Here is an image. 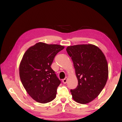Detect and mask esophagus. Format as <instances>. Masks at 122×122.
Returning <instances> with one entry per match:
<instances>
[{
    "label": "esophagus",
    "mask_w": 122,
    "mask_h": 122,
    "mask_svg": "<svg viewBox=\"0 0 122 122\" xmlns=\"http://www.w3.org/2000/svg\"><path fill=\"white\" fill-rule=\"evenodd\" d=\"M67 79H68V78H67V77H66L65 79H64L63 80V82L64 83V84H66L67 82Z\"/></svg>",
    "instance_id": "esophagus-1"
}]
</instances>
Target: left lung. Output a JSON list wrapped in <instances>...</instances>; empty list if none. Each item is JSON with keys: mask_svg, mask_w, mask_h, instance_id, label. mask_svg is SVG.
<instances>
[{"mask_svg": "<svg viewBox=\"0 0 122 122\" xmlns=\"http://www.w3.org/2000/svg\"><path fill=\"white\" fill-rule=\"evenodd\" d=\"M67 53L74 63L78 79L77 88L70 90L76 102L87 104L98 97L104 88L109 75L103 53L92 44L70 46Z\"/></svg>", "mask_w": 122, "mask_h": 122, "instance_id": "1", "label": "left lung"}]
</instances>
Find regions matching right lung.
Returning a JSON list of instances; mask_svg holds the SVG:
<instances>
[{
    "instance_id": "add662e5",
    "label": "right lung",
    "mask_w": 122,
    "mask_h": 122,
    "mask_svg": "<svg viewBox=\"0 0 122 122\" xmlns=\"http://www.w3.org/2000/svg\"><path fill=\"white\" fill-rule=\"evenodd\" d=\"M64 46L39 42L28 48L19 66L20 79L31 98L46 103L56 98L61 81L51 67L56 55Z\"/></svg>"
}]
</instances>
